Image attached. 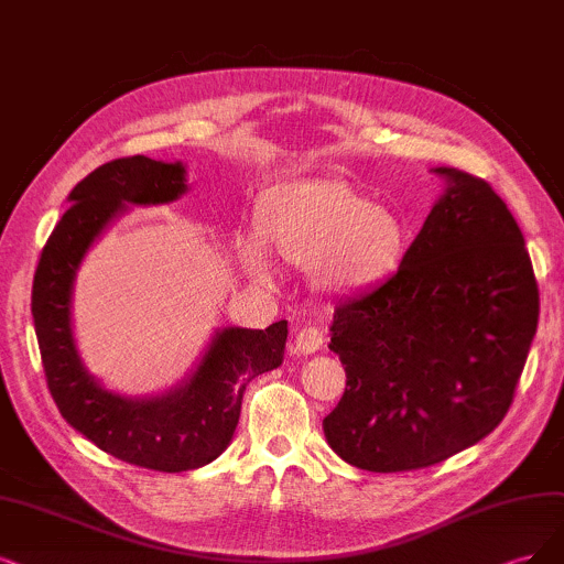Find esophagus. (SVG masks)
Returning a JSON list of instances; mask_svg holds the SVG:
<instances>
[{"label": "esophagus", "instance_id": "esophagus-1", "mask_svg": "<svg viewBox=\"0 0 564 564\" xmlns=\"http://www.w3.org/2000/svg\"><path fill=\"white\" fill-rule=\"evenodd\" d=\"M323 341H325V337L318 327H304L297 332V337H295V350L302 352V356H311V352L321 350Z\"/></svg>", "mask_w": 564, "mask_h": 564}]
</instances>
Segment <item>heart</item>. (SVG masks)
Segmentation results:
<instances>
[{
  "label": "heart",
  "instance_id": "heart-1",
  "mask_svg": "<svg viewBox=\"0 0 564 564\" xmlns=\"http://www.w3.org/2000/svg\"><path fill=\"white\" fill-rule=\"evenodd\" d=\"M260 235L281 260L311 269L327 293H356L377 283L406 248L404 220L339 178L281 185L264 206ZM239 253L250 279L274 283L276 271L261 239L243 237Z\"/></svg>",
  "mask_w": 564,
  "mask_h": 564
}]
</instances>
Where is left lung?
I'll use <instances>...</instances> for the list:
<instances>
[{"label":"left lung","mask_w":564,"mask_h":564,"mask_svg":"<svg viewBox=\"0 0 564 564\" xmlns=\"http://www.w3.org/2000/svg\"><path fill=\"white\" fill-rule=\"evenodd\" d=\"M446 187L400 269L335 308L346 390L329 448L367 471H409L481 442L507 415L536 335L525 239L492 187L434 166Z\"/></svg>","instance_id":"1"}]
</instances>
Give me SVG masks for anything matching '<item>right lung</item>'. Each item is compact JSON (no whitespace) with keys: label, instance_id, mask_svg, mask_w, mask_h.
Instances as JSON below:
<instances>
[{"label":"right lung","instance_id":"obj_1","mask_svg":"<svg viewBox=\"0 0 564 564\" xmlns=\"http://www.w3.org/2000/svg\"><path fill=\"white\" fill-rule=\"evenodd\" d=\"M185 191L183 162L134 155L97 166L69 193L72 206L41 250L32 285L41 362L62 419L118 460L170 474L214 463L229 446L246 386L283 362L288 339V321L218 327L181 383L143 398L107 390L83 365L72 323L83 258L130 206L170 204Z\"/></svg>","mask_w":564,"mask_h":564}]
</instances>
